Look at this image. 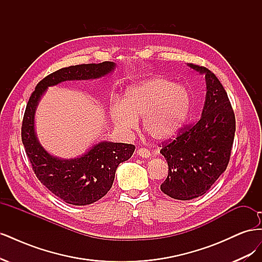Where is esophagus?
I'll return each instance as SVG.
<instances>
[{
	"label": "esophagus",
	"instance_id": "34e87169",
	"mask_svg": "<svg viewBox=\"0 0 262 262\" xmlns=\"http://www.w3.org/2000/svg\"><path fill=\"white\" fill-rule=\"evenodd\" d=\"M137 153H138V155H139V156H141V157H145V158H147V157H149V156H150L149 150H148L147 148H145V147L138 148Z\"/></svg>",
	"mask_w": 262,
	"mask_h": 262
}]
</instances>
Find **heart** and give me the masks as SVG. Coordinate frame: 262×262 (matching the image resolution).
<instances>
[{
    "label": "heart",
    "instance_id": "obj_1",
    "mask_svg": "<svg viewBox=\"0 0 262 262\" xmlns=\"http://www.w3.org/2000/svg\"><path fill=\"white\" fill-rule=\"evenodd\" d=\"M190 108V95L181 85L162 77L150 78L129 87L122 102L113 100L109 114L119 129L136 128L142 118L144 131L156 140H166L184 124Z\"/></svg>",
    "mask_w": 262,
    "mask_h": 262
}]
</instances>
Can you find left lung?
<instances>
[{"label": "left lung", "mask_w": 262, "mask_h": 262, "mask_svg": "<svg viewBox=\"0 0 262 262\" xmlns=\"http://www.w3.org/2000/svg\"><path fill=\"white\" fill-rule=\"evenodd\" d=\"M189 67L205 74L207 97L202 116L181 128L175 139L163 142L161 149L168 164V176L161 190L177 200L204 194L224 172L236 130L234 110L219 78L204 67L193 63Z\"/></svg>", "instance_id": "left-lung-1"}]
</instances>
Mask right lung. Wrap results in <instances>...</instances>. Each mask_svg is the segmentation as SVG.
I'll use <instances>...</instances> for the list:
<instances>
[{"instance_id": "add662e5", "label": "right lung", "mask_w": 262, "mask_h": 262, "mask_svg": "<svg viewBox=\"0 0 262 262\" xmlns=\"http://www.w3.org/2000/svg\"><path fill=\"white\" fill-rule=\"evenodd\" d=\"M114 62L90 63L62 68L39 82L27 102L21 123V141L38 180L60 198L73 205H87L98 201L113 186L118 165L128 161L133 144L100 142L74 160L51 156L39 144L34 128L38 101L49 86L64 81L98 78L112 72Z\"/></svg>"}]
</instances>
